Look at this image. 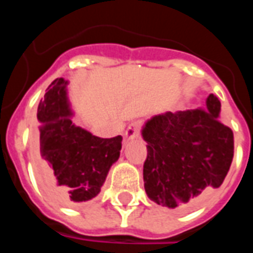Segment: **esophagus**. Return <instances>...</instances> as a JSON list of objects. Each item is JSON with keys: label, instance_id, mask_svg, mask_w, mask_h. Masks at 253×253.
<instances>
[{"label": "esophagus", "instance_id": "esophagus-1", "mask_svg": "<svg viewBox=\"0 0 253 253\" xmlns=\"http://www.w3.org/2000/svg\"><path fill=\"white\" fill-rule=\"evenodd\" d=\"M141 127H142L141 122H132L131 125L126 128L125 138L126 139H135V138H138L139 137V132H141Z\"/></svg>", "mask_w": 253, "mask_h": 253}]
</instances>
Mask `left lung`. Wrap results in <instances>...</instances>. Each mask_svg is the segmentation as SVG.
I'll list each match as a JSON object with an SVG mask.
<instances>
[{
	"mask_svg": "<svg viewBox=\"0 0 253 253\" xmlns=\"http://www.w3.org/2000/svg\"><path fill=\"white\" fill-rule=\"evenodd\" d=\"M219 112L221 103L211 93L205 110L165 112L145 123L143 181L157 205L187 211L222 184L233 160L234 141Z\"/></svg>",
	"mask_w": 253,
	"mask_h": 253,
	"instance_id": "left-lung-1",
	"label": "left lung"
}]
</instances>
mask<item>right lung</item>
Instances as JSON below:
<instances>
[{"instance_id": "add662e5", "label": "right lung", "mask_w": 253, "mask_h": 253, "mask_svg": "<svg viewBox=\"0 0 253 253\" xmlns=\"http://www.w3.org/2000/svg\"><path fill=\"white\" fill-rule=\"evenodd\" d=\"M67 84L57 78L38 107L36 165L52 199L76 206L99 195L108 170L121 156L122 137L100 138L74 125Z\"/></svg>"}]
</instances>
